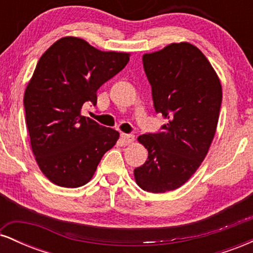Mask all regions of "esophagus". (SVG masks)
Segmentation results:
<instances>
[{"label":"esophagus","instance_id":"obj_1","mask_svg":"<svg viewBox=\"0 0 253 253\" xmlns=\"http://www.w3.org/2000/svg\"><path fill=\"white\" fill-rule=\"evenodd\" d=\"M121 141H123L124 145L133 144V141H134V135H133V134H125V133H123V134H121Z\"/></svg>","mask_w":253,"mask_h":253}]
</instances>
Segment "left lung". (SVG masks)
Returning <instances> with one entry per match:
<instances>
[{"mask_svg":"<svg viewBox=\"0 0 253 253\" xmlns=\"http://www.w3.org/2000/svg\"><path fill=\"white\" fill-rule=\"evenodd\" d=\"M144 70L157 113L168 119L156 134L138 141L149 151L134 169L136 184L151 193L175 190L199 169L216 132L222 88L210 60L189 42H172L145 53Z\"/></svg>","mask_w":253,"mask_h":253,"instance_id":"1","label":"left lung"}]
</instances>
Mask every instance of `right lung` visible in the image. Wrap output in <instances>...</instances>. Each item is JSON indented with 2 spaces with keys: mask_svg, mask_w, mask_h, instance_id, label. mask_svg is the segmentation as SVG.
Instances as JSON below:
<instances>
[{
  "mask_svg": "<svg viewBox=\"0 0 253 253\" xmlns=\"http://www.w3.org/2000/svg\"><path fill=\"white\" fill-rule=\"evenodd\" d=\"M129 56L64 37L40 57L25 91L26 124L38 167L54 184H86L117 144L118 130L83 117L82 109L96 104L97 89L123 70Z\"/></svg>",
  "mask_w": 253,
  "mask_h": 253,
  "instance_id": "add662e5",
  "label": "right lung"
}]
</instances>
